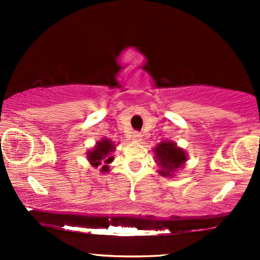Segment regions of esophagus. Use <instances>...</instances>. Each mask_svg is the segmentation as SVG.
Instances as JSON below:
<instances>
[{"label":"esophagus","instance_id":"1","mask_svg":"<svg viewBox=\"0 0 260 260\" xmlns=\"http://www.w3.org/2000/svg\"><path fill=\"white\" fill-rule=\"evenodd\" d=\"M132 138L134 139V140H142V134H140L139 132H133V134H132Z\"/></svg>","mask_w":260,"mask_h":260}]
</instances>
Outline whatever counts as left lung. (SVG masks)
<instances>
[{"label":"left lung","instance_id":"left-lung-1","mask_svg":"<svg viewBox=\"0 0 260 260\" xmlns=\"http://www.w3.org/2000/svg\"><path fill=\"white\" fill-rule=\"evenodd\" d=\"M157 164L161 166L160 174L162 176H171L177 169L186 162V153L176 147L175 143L162 142L154 149Z\"/></svg>","mask_w":260,"mask_h":260}]
</instances>
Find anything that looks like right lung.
<instances>
[{
  "label": "right lung",
  "instance_id": "obj_1",
  "mask_svg": "<svg viewBox=\"0 0 260 260\" xmlns=\"http://www.w3.org/2000/svg\"><path fill=\"white\" fill-rule=\"evenodd\" d=\"M115 150V145L111 140L103 139L101 142L96 143V147L88 153V160L95 168L103 165V164H110L113 160V156H111V153ZM109 168L107 165H104L101 168V171H107Z\"/></svg>",
  "mask_w": 260,
  "mask_h": 260
}]
</instances>
